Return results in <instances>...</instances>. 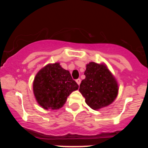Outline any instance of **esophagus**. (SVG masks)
Segmentation results:
<instances>
[{
    "label": "esophagus",
    "instance_id": "obj_1",
    "mask_svg": "<svg viewBox=\"0 0 148 148\" xmlns=\"http://www.w3.org/2000/svg\"><path fill=\"white\" fill-rule=\"evenodd\" d=\"M75 82H76V83L78 84V85H80V84H81V79H80V78H78V79H76V81H75Z\"/></svg>",
    "mask_w": 148,
    "mask_h": 148
}]
</instances>
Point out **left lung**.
Returning a JSON list of instances; mask_svg holds the SVG:
<instances>
[{
    "instance_id": "1",
    "label": "left lung",
    "mask_w": 148,
    "mask_h": 148,
    "mask_svg": "<svg viewBox=\"0 0 148 148\" xmlns=\"http://www.w3.org/2000/svg\"><path fill=\"white\" fill-rule=\"evenodd\" d=\"M79 91L90 108L97 110L111 104L119 92L118 82L105 64L90 62Z\"/></svg>"
}]
</instances>
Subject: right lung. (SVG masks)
Instances as JSON below:
<instances>
[{"mask_svg":"<svg viewBox=\"0 0 148 148\" xmlns=\"http://www.w3.org/2000/svg\"><path fill=\"white\" fill-rule=\"evenodd\" d=\"M78 85L73 80L70 72L60 63L48 64L41 68L33 81V93L38 104L45 110L62 108L72 92Z\"/></svg>","mask_w":148,"mask_h":148,"instance_id":"1","label":"right lung"}]
</instances>
